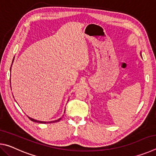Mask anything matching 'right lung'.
I'll list each match as a JSON object with an SVG mask.
<instances>
[{"label":"right lung","mask_w":156,"mask_h":156,"mask_svg":"<svg viewBox=\"0 0 156 156\" xmlns=\"http://www.w3.org/2000/svg\"><path fill=\"white\" fill-rule=\"evenodd\" d=\"M14 59H13V61H12V63H13V62H14ZM12 65H11V68H10V70H11V69H12ZM10 83H11V81H10ZM69 101V100H68ZM27 117L29 118V119H30L31 121H33V122H38V123H42V124H47V123H53V122H59V121L62 119V117L61 118H60L59 119H57V120H54V121H49V122H44V121H40V120H35V119H34V118H30V117H29V116H27Z\"/></svg>","instance_id":"add662e5"}]
</instances>
